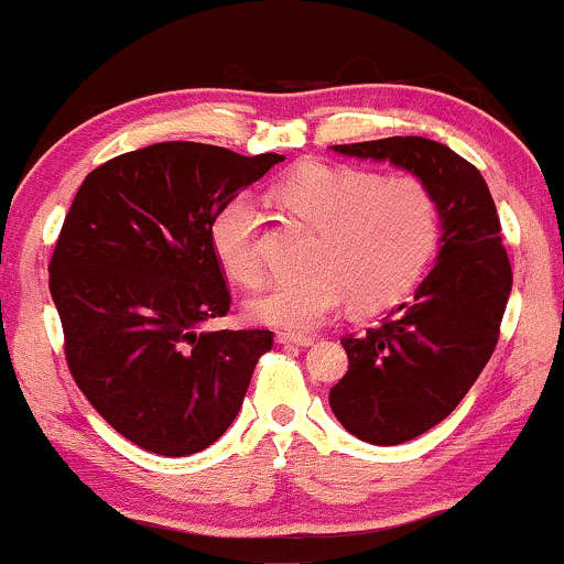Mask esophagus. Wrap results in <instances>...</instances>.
Instances as JSON below:
<instances>
[{
  "instance_id": "obj_1",
  "label": "esophagus",
  "mask_w": 564,
  "mask_h": 564,
  "mask_svg": "<svg viewBox=\"0 0 564 564\" xmlns=\"http://www.w3.org/2000/svg\"><path fill=\"white\" fill-rule=\"evenodd\" d=\"M315 341V336H307V334H291V332H283L278 334V345H300V347H310Z\"/></svg>"
}]
</instances>
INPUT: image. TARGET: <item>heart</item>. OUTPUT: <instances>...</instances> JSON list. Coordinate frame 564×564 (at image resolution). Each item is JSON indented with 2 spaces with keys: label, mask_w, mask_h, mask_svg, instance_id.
I'll use <instances>...</instances> for the list:
<instances>
[{
  "label": "heart",
  "mask_w": 564,
  "mask_h": 564,
  "mask_svg": "<svg viewBox=\"0 0 564 564\" xmlns=\"http://www.w3.org/2000/svg\"><path fill=\"white\" fill-rule=\"evenodd\" d=\"M273 198L315 238L304 254L307 273L278 281L246 304L249 318L264 326L313 332L347 300L360 313L394 304L437 251V196L413 174L304 164L278 180ZM260 236L262 212L246 196L225 200L212 217V251L232 281L257 286L264 278Z\"/></svg>",
  "instance_id": "1"
}]
</instances>
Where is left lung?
<instances>
[{
	"mask_svg": "<svg viewBox=\"0 0 564 564\" xmlns=\"http://www.w3.org/2000/svg\"><path fill=\"white\" fill-rule=\"evenodd\" d=\"M334 151L413 172L432 187L443 217L437 264L413 300L379 326L341 336L349 366L328 392L334 416L349 435L398 445L451 416L480 377L501 334L511 264L482 174L448 145L384 138Z\"/></svg>",
	"mask_w": 564,
	"mask_h": 564,
	"instance_id": "1",
	"label": "left lung"
}]
</instances>
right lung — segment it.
<instances>
[{
    "label": "right lung",
    "mask_w": 564,
    "mask_h": 564,
    "mask_svg": "<svg viewBox=\"0 0 564 564\" xmlns=\"http://www.w3.org/2000/svg\"><path fill=\"white\" fill-rule=\"evenodd\" d=\"M283 156L156 142L87 174L50 260L76 387L119 435L159 456L209 448L232 424L273 332H206L230 289L209 243L225 200Z\"/></svg>",
    "instance_id": "right-lung-1"
}]
</instances>
